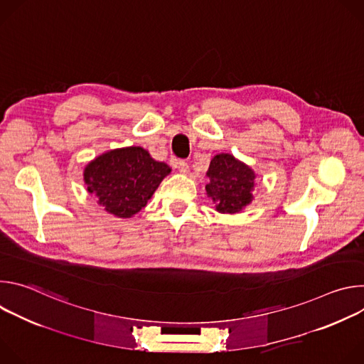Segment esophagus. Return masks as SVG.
<instances>
[{
  "label": "esophagus",
  "mask_w": 364,
  "mask_h": 364,
  "mask_svg": "<svg viewBox=\"0 0 364 364\" xmlns=\"http://www.w3.org/2000/svg\"><path fill=\"white\" fill-rule=\"evenodd\" d=\"M171 164H173V167L177 168L180 173H183V174H187V173H188V163H187V161H184V160H173Z\"/></svg>",
  "instance_id": "1"
}]
</instances>
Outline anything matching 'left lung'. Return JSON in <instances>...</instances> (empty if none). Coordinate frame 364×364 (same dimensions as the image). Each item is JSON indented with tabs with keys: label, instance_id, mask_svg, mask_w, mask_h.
Returning <instances> with one entry per match:
<instances>
[{
	"label": "left lung",
	"instance_id": "1",
	"mask_svg": "<svg viewBox=\"0 0 364 364\" xmlns=\"http://www.w3.org/2000/svg\"><path fill=\"white\" fill-rule=\"evenodd\" d=\"M205 191L220 213H239L252 201L255 173L230 154H219L210 161Z\"/></svg>",
	"mask_w": 364,
	"mask_h": 364
}]
</instances>
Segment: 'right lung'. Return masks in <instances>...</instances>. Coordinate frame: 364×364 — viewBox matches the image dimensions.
<instances>
[{"mask_svg":"<svg viewBox=\"0 0 364 364\" xmlns=\"http://www.w3.org/2000/svg\"><path fill=\"white\" fill-rule=\"evenodd\" d=\"M171 168L151 159L141 146L114 149L85 168L87 191L108 213L131 218L138 213Z\"/></svg>","mask_w":364,"mask_h":364,"instance_id":"obj_1","label":"right lung"}]
</instances>
